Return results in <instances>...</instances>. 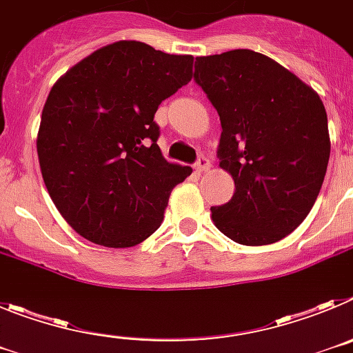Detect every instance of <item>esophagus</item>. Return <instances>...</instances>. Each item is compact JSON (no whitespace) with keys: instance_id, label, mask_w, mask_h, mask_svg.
<instances>
[{"instance_id":"34e87169","label":"esophagus","mask_w":353,"mask_h":353,"mask_svg":"<svg viewBox=\"0 0 353 353\" xmlns=\"http://www.w3.org/2000/svg\"><path fill=\"white\" fill-rule=\"evenodd\" d=\"M208 168H210V162H208L207 157H199L198 162L194 164V170H196V173H198V174L208 171Z\"/></svg>"}]
</instances>
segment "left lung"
I'll return each mask as SVG.
<instances>
[{"mask_svg": "<svg viewBox=\"0 0 353 353\" xmlns=\"http://www.w3.org/2000/svg\"><path fill=\"white\" fill-rule=\"evenodd\" d=\"M194 81L219 114V166L235 192L212 207L221 233L242 245L285 239L313 208L325 179L330 138L311 86L251 49L196 58Z\"/></svg>", "mask_w": 353, "mask_h": 353, "instance_id": "left-lung-1", "label": "left lung"}]
</instances>
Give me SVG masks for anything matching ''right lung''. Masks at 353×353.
I'll return each instance as SVG.
<instances>
[{
  "instance_id": "obj_1",
  "label": "right lung",
  "mask_w": 353,
  "mask_h": 353,
  "mask_svg": "<svg viewBox=\"0 0 353 353\" xmlns=\"http://www.w3.org/2000/svg\"><path fill=\"white\" fill-rule=\"evenodd\" d=\"M192 61L120 40L68 68L49 92L37 136L43 183L93 244H141L161 226L173 187L192 173L162 157L154 121L159 104L192 79Z\"/></svg>"
}]
</instances>
